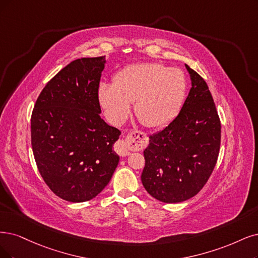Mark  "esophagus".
I'll list each match as a JSON object with an SVG mask.
<instances>
[{"instance_id":"34e87169","label":"esophagus","mask_w":258,"mask_h":258,"mask_svg":"<svg viewBox=\"0 0 258 258\" xmlns=\"http://www.w3.org/2000/svg\"><path fill=\"white\" fill-rule=\"evenodd\" d=\"M149 144L148 136L144 132H131L125 139H120L116 144V151L120 156H128L131 151H140L147 148Z\"/></svg>"}]
</instances>
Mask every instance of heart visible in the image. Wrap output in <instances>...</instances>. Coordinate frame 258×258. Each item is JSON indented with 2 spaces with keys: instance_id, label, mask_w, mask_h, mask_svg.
<instances>
[{
  "instance_id": "b5f03b06",
  "label": "heart",
  "mask_w": 258,
  "mask_h": 258,
  "mask_svg": "<svg viewBox=\"0 0 258 258\" xmlns=\"http://www.w3.org/2000/svg\"><path fill=\"white\" fill-rule=\"evenodd\" d=\"M186 92L183 73L156 63L131 64L117 72L112 85L101 84L98 98L107 120L120 124L125 120L134 104L141 124L149 128L166 126L174 119Z\"/></svg>"
}]
</instances>
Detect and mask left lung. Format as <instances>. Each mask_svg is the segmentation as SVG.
Returning a JSON list of instances; mask_svg holds the SVG:
<instances>
[{"label": "left lung", "instance_id": "obj_1", "mask_svg": "<svg viewBox=\"0 0 258 258\" xmlns=\"http://www.w3.org/2000/svg\"><path fill=\"white\" fill-rule=\"evenodd\" d=\"M192 87L177 116L150 135L141 180L158 201L178 203L200 192L217 164L221 122L204 79L186 64Z\"/></svg>", "mask_w": 258, "mask_h": 258}]
</instances>
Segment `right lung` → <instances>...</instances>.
I'll list each match as a JSON object with an SVG mask.
<instances>
[{
  "label": "right lung",
  "mask_w": 258,
  "mask_h": 258,
  "mask_svg": "<svg viewBox=\"0 0 258 258\" xmlns=\"http://www.w3.org/2000/svg\"><path fill=\"white\" fill-rule=\"evenodd\" d=\"M105 56L75 59L52 78L31 118L36 165L52 191L85 202L107 186L119 163L121 132L100 117L98 90Z\"/></svg>",
  "instance_id": "obj_1"
}]
</instances>
